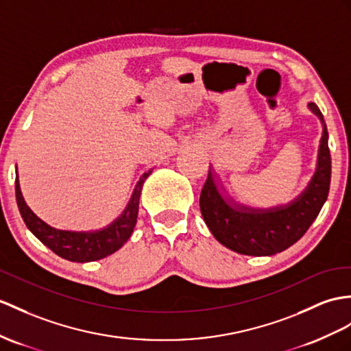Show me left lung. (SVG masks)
<instances>
[{
  "instance_id": "left-lung-1",
  "label": "left lung",
  "mask_w": 351,
  "mask_h": 351,
  "mask_svg": "<svg viewBox=\"0 0 351 351\" xmlns=\"http://www.w3.org/2000/svg\"><path fill=\"white\" fill-rule=\"evenodd\" d=\"M310 108L323 123L317 169L308 187L286 207L272 210H256L243 205L230 207L221 198L208 173L199 196L201 213L211 234L228 249L247 256L280 253L302 238L319 216L328 199L332 165L323 114L314 102H310Z\"/></svg>"
}]
</instances>
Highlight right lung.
Instances as JSON below:
<instances>
[{
    "mask_svg": "<svg viewBox=\"0 0 351 351\" xmlns=\"http://www.w3.org/2000/svg\"><path fill=\"white\" fill-rule=\"evenodd\" d=\"M150 173L152 171L144 174L140 178V182L136 183L132 198L130 204H128L125 211L121 215V217L114 220L110 226L101 230H95V232L59 230L45 223V221L34 215L28 205L25 204L18 178H16V201H18V207L25 225H27L31 232L36 235L43 244L47 245L50 250L71 262H92L104 259L107 256L113 254L130 240L136 223V216H138L141 187Z\"/></svg>",
    "mask_w": 351,
    "mask_h": 351,
    "instance_id": "obj_1",
    "label": "right lung"
}]
</instances>
